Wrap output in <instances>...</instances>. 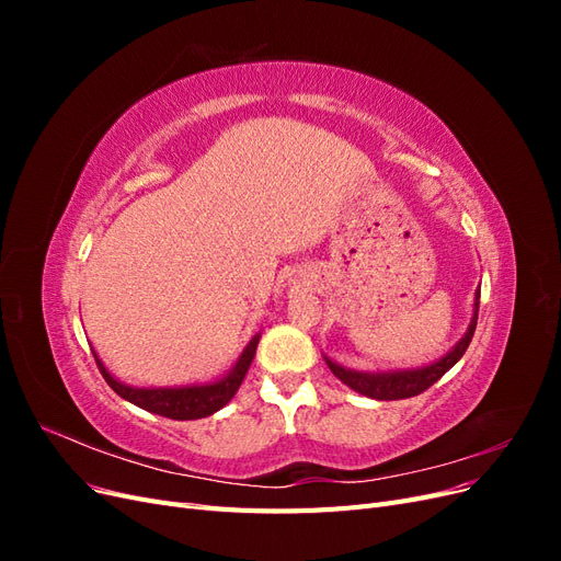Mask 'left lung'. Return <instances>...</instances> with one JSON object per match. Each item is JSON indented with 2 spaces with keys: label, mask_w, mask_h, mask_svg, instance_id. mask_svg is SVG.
<instances>
[{
  "label": "left lung",
  "mask_w": 561,
  "mask_h": 561,
  "mask_svg": "<svg viewBox=\"0 0 561 561\" xmlns=\"http://www.w3.org/2000/svg\"><path fill=\"white\" fill-rule=\"evenodd\" d=\"M478 309H480V290L474 293V304H472V318L466 334L458 339L456 346L445 353L443 358L423 365V367H410V369H388V371H360V369H351L334 363L328 355L325 358L328 367L332 369V375L353 388L355 393H360L371 400H404V398H414L423 390L431 388L439 377H445L447 371L463 358V353L470 344V339L474 334V325H478Z\"/></svg>",
  "instance_id": "left-lung-1"
}]
</instances>
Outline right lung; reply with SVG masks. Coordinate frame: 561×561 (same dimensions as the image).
Here are the masks:
<instances>
[{"label":"right lung","instance_id":"1","mask_svg":"<svg viewBox=\"0 0 561 561\" xmlns=\"http://www.w3.org/2000/svg\"><path fill=\"white\" fill-rule=\"evenodd\" d=\"M260 344V334H254L250 339V344L243 348L239 355V360L227 371L225 377H219L208 383H190V386H159V388H138V386H128L124 381H118L114 375H110V369L103 365V360L95 355V363L100 375L105 377L110 388L116 396H122L124 400L133 402L135 407H140L145 412L159 414L165 419H175V421H194L210 416L236 396V390L241 388L248 367L254 358V351H257Z\"/></svg>","mask_w":561,"mask_h":561}]
</instances>
